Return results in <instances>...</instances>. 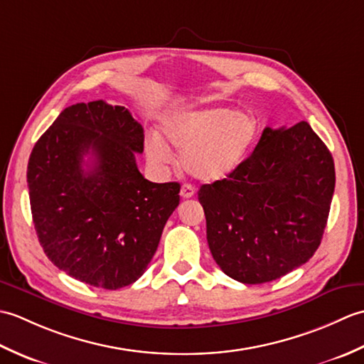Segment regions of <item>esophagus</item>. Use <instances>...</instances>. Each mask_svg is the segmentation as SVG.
<instances>
[{
    "label": "esophagus",
    "instance_id": "obj_1",
    "mask_svg": "<svg viewBox=\"0 0 364 364\" xmlns=\"http://www.w3.org/2000/svg\"><path fill=\"white\" fill-rule=\"evenodd\" d=\"M180 194H181L183 198H191V197H194L196 189H194V186H192V184H184V186L181 188Z\"/></svg>",
    "mask_w": 364,
    "mask_h": 364
}]
</instances>
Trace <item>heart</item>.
<instances>
[{
  "instance_id": "heart-1",
  "label": "heart",
  "mask_w": 364,
  "mask_h": 364,
  "mask_svg": "<svg viewBox=\"0 0 364 364\" xmlns=\"http://www.w3.org/2000/svg\"><path fill=\"white\" fill-rule=\"evenodd\" d=\"M162 134L180 150L183 168L202 183L227 180L245 162L258 136L253 115L230 107H203L175 114L162 123ZM151 164L167 167L173 153L161 137L145 144Z\"/></svg>"
}]
</instances>
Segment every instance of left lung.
Masks as SVG:
<instances>
[{
	"instance_id": "left-lung-1",
	"label": "left lung",
	"mask_w": 364,
	"mask_h": 364,
	"mask_svg": "<svg viewBox=\"0 0 364 364\" xmlns=\"http://www.w3.org/2000/svg\"><path fill=\"white\" fill-rule=\"evenodd\" d=\"M333 191V158L306 122L264 128L241 168L198 191L214 261L245 284L289 274L318 250Z\"/></svg>"
}]
</instances>
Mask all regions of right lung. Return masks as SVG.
I'll return each instance as SVG.
<instances>
[{
  "label": "right lung",
  "mask_w": 364,
  "mask_h": 364,
  "mask_svg": "<svg viewBox=\"0 0 364 364\" xmlns=\"http://www.w3.org/2000/svg\"><path fill=\"white\" fill-rule=\"evenodd\" d=\"M144 128L103 100L65 107L36 142L28 188L38 242L54 266L82 283L119 289L158 249L180 183H151L136 164ZM95 156L83 167V156Z\"/></svg>",
  "instance_id": "right-lung-1"
}]
</instances>
